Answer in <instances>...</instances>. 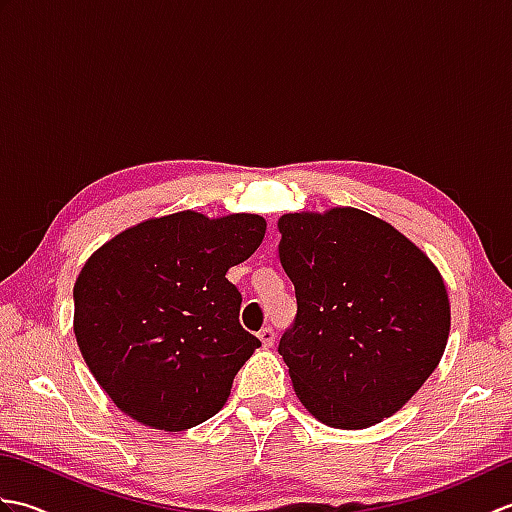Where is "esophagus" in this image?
<instances>
[{
  "instance_id": "esophagus-1",
  "label": "esophagus",
  "mask_w": 512,
  "mask_h": 512,
  "mask_svg": "<svg viewBox=\"0 0 512 512\" xmlns=\"http://www.w3.org/2000/svg\"><path fill=\"white\" fill-rule=\"evenodd\" d=\"M259 341H262V347H273L275 345V332H273V328H264V330H259Z\"/></svg>"
}]
</instances>
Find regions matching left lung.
<instances>
[{
	"label": "left lung",
	"mask_w": 512,
	"mask_h": 512,
	"mask_svg": "<svg viewBox=\"0 0 512 512\" xmlns=\"http://www.w3.org/2000/svg\"><path fill=\"white\" fill-rule=\"evenodd\" d=\"M279 262L297 319L279 354L299 402L334 429H367L407 405L438 367L451 303L438 266L354 206L279 217Z\"/></svg>",
	"instance_id": "left-lung-1"
}]
</instances>
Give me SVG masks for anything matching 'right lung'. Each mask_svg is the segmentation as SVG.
Returning <instances> with one entry per match:
<instances>
[{"label":"right lung","mask_w":512,"mask_h":512,"mask_svg":"<svg viewBox=\"0 0 512 512\" xmlns=\"http://www.w3.org/2000/svg\"><path fill=\"white\" fill-rule=\"evenodd\" d=\"M255 213L149 217L96 248L74 284V336L96 383L129 418L184 431L213 418L259 339L226 279L262 244Z\"/></svg>","instance_id":"1"}]
</instances>
